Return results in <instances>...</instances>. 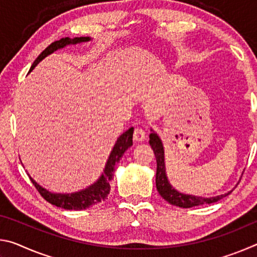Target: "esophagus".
<instances>
[{
	"mask_svg": "<svg viewBox=\"0 0 257 257\" xmlns=\"http://www.w3.org/2000/svg\"><path fill=\"white\" fill-rule=\"evenodd\" d=\"M145 139H146L145 130H143L142 128H135L134 141L136 143H141V142H144Z\"/></svg>",
	"mask_w": 257,
	"mask_h": 257,
	"instance_id": "34e87169",
	"label": "esophagus"
}]
</instances>
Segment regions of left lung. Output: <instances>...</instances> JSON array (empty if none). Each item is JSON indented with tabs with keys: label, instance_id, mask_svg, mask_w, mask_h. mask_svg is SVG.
<instances>
[{
	"label": "left lung",
	"instance_id": "1",
	"mask_svg": "<svg viewBox=\"0 0 257 257\" xmlns=\"http://www.w3.org/2000/svg\"><path fill=\"white\" fill-rule=\"evenodd\" d=\"M150 145L155 154L156 158V189H158L159 194L162 196L165 201L168 203L172 204V205L184 207V208H189L193 206H198L203 205V204H211L220 201L221 198L231 193L220 195V196H214V197H198V196H193V195H186L181 194L179 191H177L173 187L170 185V182L168 180L167 173H165V164H164V150L162 142H161L160 137L155 133H152L150 135Z\"/></svg>",
	"mask_w": 257,
	"mask_h": 257
}]
</instances>
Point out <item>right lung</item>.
<instances>
[{
	"label": "right lung",
	"instance_id": "1",
	"mask_svg": "<svg viewBox=\"0 0 257 257\" xmlns=\"http://www.w3.org/2000/svg\"><path fill=\"white\" fill-rule=\"evenodd\" d=\"M88 41H90V37H64L61 38L59 41H55L54 43H52V44L47 46L46 49L37 56V59L34 61L33 66L30 67L29 72L32 71L43 59L46 58L47 55L52 54L56 50L63 49L64 46L70 44H78V43ZM133 134L134 128L132 127L116 139V143L114 147H113L110 156H108V160L105 164V169H104L102 176L99 177V179L95 182V184L87 187L86 189H82L80 191H77V193L71 194H54L51 193L49 190H46L45 188H43V187L38 185L32 177H29L30 180H32L34 186L36 187L38 193L42 195V197H44L49 203L53 204V205L58 207H62L64 210H85V208H88L93 205H96L98 203H102L103 201H105L107 195L110 194V182L113 179V173L115 171V164L119 163V161L122 158L124 152L133 145Z\"/></svg>",
	"mask_w": 257,
	"mask_h": 257
}]
</instances>
